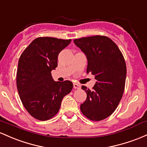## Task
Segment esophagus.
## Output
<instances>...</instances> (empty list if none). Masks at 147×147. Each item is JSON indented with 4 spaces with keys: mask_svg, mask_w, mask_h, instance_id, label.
<instances>
[{
    "mask_svg": "<svg viewBox=\"0 0 147 147\" xmlns=\"http://www.w3.org/2000/svg\"><path fill=\"white\" fill-rule=\"evenodd\" d=\"M74 87L75 89H80V85L78 83H74Z\"/></svg>",
    "mask_w": 147,
    "mask_h": 147,
    "instance_id": "1",
    "label": "esophagus"
}]
</instances>
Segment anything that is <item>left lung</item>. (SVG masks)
I'll return each instance as SVG.
<instances>
[{"label":"left lung","mask_w":147,"mask_h":147,"mask_svg":"<svg viewBox=\"0 0 147 147\" xmlns=\"http://www.w3.org/2000/svg\"><path fill=\"white\" fill-rule=\"evenodd\" d=\"M74 42L86 55L87 73L96 80L91 90L82 86L87 98L80 110L89 119L100 121L114 113L122 98L126 76L124 57L117 44L105 36L82 37Z\"/></svg>","instance_id":"left-lung-1"}]
</instances>
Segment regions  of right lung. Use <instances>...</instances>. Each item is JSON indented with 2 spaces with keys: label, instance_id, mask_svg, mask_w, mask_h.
I'll list each match as a JSON object with an SVG mask.
<instances>
[{
  "label": "right lung",
  "instance_id": "obj_1",
  "mask_svg": "<svg viewBox=\"0 0 147 147\" xmlns=\"http://www.w3.org/2000/svg\"><path fill=\"white\" fill-rule=\"evenodd\" d=\"M71 39L38 37L20 56L16 72V86L23 105L34 118L51 119L58 113L61 102L71 92L69 80L54 81L51 71L57 67V57Z\"/></svg>",
  "mask_w": 147,
  "mask_h": 147
}]
</instances>
